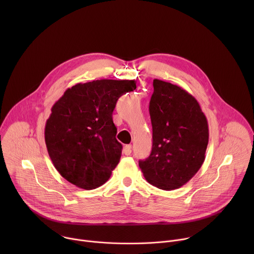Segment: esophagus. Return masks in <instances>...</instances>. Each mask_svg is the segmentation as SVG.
<instances>
[{
	"instance_id": "34e87169",
	"label": "esophagus",
	"mask_w": 254,
	"mask_h": 254,
	"mask_svg": "<svg viewBox=\"0 0 254 254\" xmlns=\"http://www.w3.org/2000/svg\"><path fill=\"white\" fill-rule=\"evenodd\" d=\"M130 153H131V144H126L124 147V154L128 156L130 155Z\"/></svg>"
}]
</instances>
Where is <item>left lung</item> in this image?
Wrapping results in <instances>:
<instances>
[{"mask_svg":"<svg viewBox=\"0 0 254 254\" xmlns=\"http://www.w3.org/2000/svg\"><path fill=\"white\" fill-rule=\"evenodd\" d=\"M150 101L153 148L138 166L148 182L172 191L185 185L205 160L207 119L196 98L182 87L154 79Z\"/></svg>","mask_w":254,"mask_h":254,"instance_id":"obj_1","label":"left lung"}]
</instances>
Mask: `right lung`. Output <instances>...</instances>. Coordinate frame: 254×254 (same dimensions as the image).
Segmentation results:
<instances>
[{
    "mask_svg": "<svg viewBox=\"0 0 254 254\" xmlns=\"http://www.w3.org/2000/svg\"><path fill=\"white\" fill-rule=\"evenodd\" d=\"M134 80L77 83L54 103L45 126L49 157L69 183L84 190L103 185L118 166L123 146L116 138L113 112Z\"/></svg>",
    "mask_w": 254,
    "mask_h": 254,
    "instance_id": "1",
    "label": "right lung"
}]
</instances>
